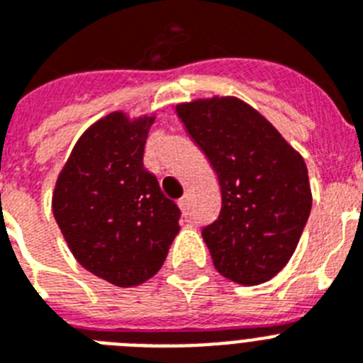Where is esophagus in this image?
<instances>
[{
    "mask_svg": "<svg viewBox=\"0 0 363 363\" xmlns=\"http://www.w3.org/2000/svg\"><path fill=\"white\" fill-rule=\"evenodd\" d=\"M178 205H179V209H182V213H184V214H187V213H189V196L179 198Z\"/></svg>",
    "mask_w": 363,
    "mask_h": 363,
    "instance_id": "obj_1",
    "label": "esophagus"
}]
</instances>
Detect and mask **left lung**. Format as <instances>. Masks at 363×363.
I'll use <instances>...</instances> for the list:
<instances>
[{
	"instance_id": "left-lung-1",
	"label": "left lung",
	"mask_w": 363,
	"mask_h": 363,
	"mask_svg": "<svg viewBox=\"0 0 363 363\" xmlns=\"http://www.w3.org/2000/svg\"><path fill=\"white\" fill-rule=\"evenodd\" d=\"M216 171L221 211L203 227L221 277L258 285L287 265L313 205L307 167L256 108L233 96L176 105Z\"/></svg>"
}]
</instances>
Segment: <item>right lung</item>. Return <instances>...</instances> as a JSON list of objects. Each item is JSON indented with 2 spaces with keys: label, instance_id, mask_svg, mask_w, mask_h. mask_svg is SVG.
I'll return each mask as SVG.
<instances>
[{
  "label": "right lung",
  "instance_id": "1",
  "mask_svg": "<svg viewBox=\"0 0 363 363\" xmlns=\"http://www.w3.org/2000/svg\"><path fill=\"white\" fill-rule=\"evenodd\" d=\"M154 116L111 112L82 134L57 176L52 213L79 264L116 287L162 269L179 209L143 167Z\"/></svg>",
  "mask_w": 363,
  "mask_h": 363
}]
</instances>
